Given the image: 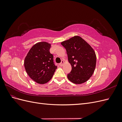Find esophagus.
Masks as SVG:
<instances>
[{
    "mask_svg": "<svg viewBox=\"0 0 122 122\" xmlns=\"http://www.w3.org/2000/svg\"><path fill=\"white\" fill-rule=\"evenodd\" d=\"M64 63H65L64 61H61V63L59 64V65H60V66H61V67H62V66L64 65Z\"/></svg>",
    "mask_w": 122,
    "mask_h": 122,
    "instance_id": "1",
    "label": "esophagus"
}]
</instances>
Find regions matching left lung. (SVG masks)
<instances>
[{"mask_svg":"<svg viewBox=\"0 0 122 122\" xmlns=\"http://www.w3.org/2000/svg\"><path fill=\"white\" fill-rule=\"evenodd\" d=\"M67 51L72 66L68 79L75 84H81L90 78L96 65V55L92 47L79 36H74L61 43Z\"/></svg>","mask_w":122,"mask_h":122,"instance_id":"1","label":"left lung"}]
</instances>
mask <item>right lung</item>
<instances>
[{
	"instance_id": "add662e5",
	"label": "right lung",
	"mask_w": 122,
	"mask_h": 122,
	"mask_svg": "<svg viewBox=\"0 0 122 122\" xmlns=\"http://www.w3.org/2000/svg\"><path fill=\"white\" fill-rule=\"evenodd\" d=\"M51 44L41 42L33 46L26 56L24 65L28 76L36 83L45 84L54 74L57 66L53 62V56L50 53Z\"/></svg>"
}]
</instances>
